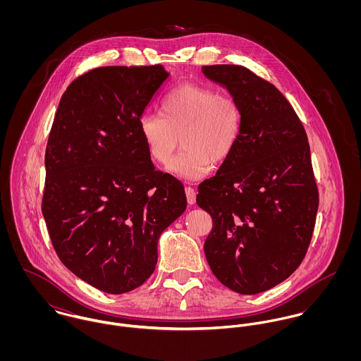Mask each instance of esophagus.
<instances>
[{
  "label": "esophagus",
  "instance_id": "34e87169",
  "mask_svg": "<svg viewBox=\"0 0 361 361\" xmlns=\"http://www.w3.org/2000/svg\"><path fill=\"white\" fill-rule=\"evenodd\" d=\"M185 193H186V199H188V203L189 204H195L196 202V190L190 186H186L185 188Z\"/></svg>",
  "mask_w": 361,
  "mask_h": 361
}]
</instances>
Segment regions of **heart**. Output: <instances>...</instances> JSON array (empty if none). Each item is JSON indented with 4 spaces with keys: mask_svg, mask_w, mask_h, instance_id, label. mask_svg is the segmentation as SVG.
<instances>
[{
    "mask_svg": "<svg viewBox=\"0 0 361 361\" xmlns=\"http://www.w3.org/2000/svg\"><path fill=\"white\" fill-rule=\"evenodd\" d=\"M243 130L240 103L212 86L186 82L173 87L161 102V115L139 118L140 137L150 158L168 165L182 143V153L171 171L185 179L206 176L212 165L235 153Z\"/></svg>",
    "mask_w": 361,
    "mask_h": 361,
    "instance_id": "heart-1",
    "label": "heart"
}]
</instances>
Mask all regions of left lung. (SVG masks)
I'll use <instances>...</instances> for the list:
<instances>
[{
	"instance_id": "8db88e82",
	"label": "left lung",
	"mask_w": 361,
	"mask_h": 361,
	"mask_svg": "<svg viewBox=\"0 0 361 361\" xmlns=\"http://www.w3.org/2000/svg\"><path fill=\"white\" fill-rule=\"evenodd\" d=\"M243 109L232 157L199 185L196 203L211 215L208 265L233 292L256 295L289 278L307 253L318 188L302 121L283 94L242 65H206Z\"/></svg>"
}]
</instances>
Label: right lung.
<instances>
[{
    "label": "right lung",
    "instance_id": "add662e5",
    "mask_svg": "<svg viewBox=\"0 0 361 361\" xmlns=\"http://www.w3.org/2000/svg\"><path fill=\"white\" fill-rule=\"evenodd\" d=\"M166 78L159 63L94 68L68 86L52 122L42 199L52 247L111 295L152 276L159 235L186 208L183 185L155 171L139 132Z\"/></svg>",
    "mask_w": 361,
    "mask_h": 361
}]
</instances>
